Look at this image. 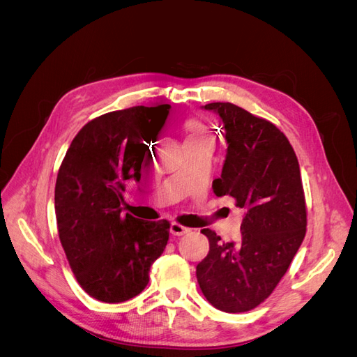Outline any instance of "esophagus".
<instances>
[{
    "label": "esophagus",
    "mask_w": 357,
    "mask_h": 357,
    "mask_svg": "<svg viewBox=\"0 0 357 357\" xmlns=\"http://www.w3.org/2000/svg\"><path fill=\"white\" fill-rule=\"evenodd\" d=\"M189 231H190V229L186 228V226H183V225L176 223V222H172L171 226H169V232H171L172 235H174V236H181V235L188 234Z\"/></svg>",
    "instance_id": "1"
}]
</instances>
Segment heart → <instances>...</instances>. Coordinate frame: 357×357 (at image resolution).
I'll return each mask as SVG.
<instances>
[{
  "mask_svg": "<svg viewBox=\"0 0 357 357\" xmlns=\"http://www.w3.org/2000/svg\"><path fill=\"white\" fill-rule=\"evenodd\" d=\"M205 139H210L208 132L202 129L201 125L192 123L188 128V138L186 142H205Z\"/></svg>",
  "mask_w": 357,
  "mask_h": 357,
  "instance_id": "b5f03b06",
  "label": "heart"
}]
</instances>
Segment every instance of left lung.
Returning a JSON list of instances; mask_svg holds the SVG:
<instances>
[{
	"mask_svg": "<svg viewBox=\"0 0 357 357\" xmlns=\"http://www.w3.org/2000/svg\"><path fill=\"white\" fill-rule=\"evenodd\" d=\"M226 138L222 174L213 181L218 197L229 195L243 210L241 236L210 241L197 266L204 296L225 312H244L264 302L286 274L307 229V210L298 158L286 135L265 119L231 102H211Z\"/></svg>",
	"mask_w": 357,
	"mask_h": 357,
	"instance_id": "1",
	"label": "left lung"
}]
</instances>
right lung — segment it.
<instances>
[{
	"mask_svg": "<svg viewBox=\"0 0 357 357\" xmlns=\"http://www.w3.org/2000/svg\"><path fill=\"white\" fill-rule=\"evenodd\" d=\"M171 105H137L86 123L63 158L55 186L59 240L79 284L89 296L116 304L142 294L164 253L167 220L122 214L126 183L164 128Z\"/></svg>",
	"mask_w": 357,
	"mask_h": 357,
	"instance_id": "obj_1",
	"label": "right lung"
}]
</instances>
